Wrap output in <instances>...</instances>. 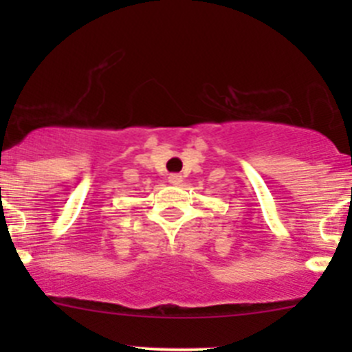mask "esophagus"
Masks as SVG:
<instances>
[{
	"label": "esophagus",
	"instance_id": "esophagus-1",
	"mask_svg": "<svg viewBox=\"0 0 352 352\" xmlns=\"http://www.w3.org/2000/svg\"><path fill=\"white\" fill-rule=\"evenodd\" d=\"M168 182L172 184V186H180V182H182V175H180V173H170Z\"/></svg>",
	"mask_w": 352,
	"mask_h": 352
}]
</instances>
